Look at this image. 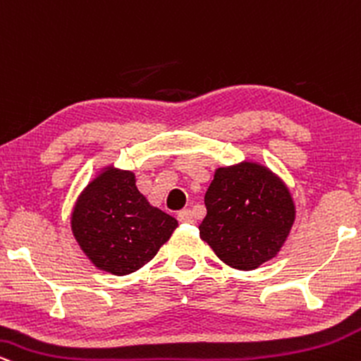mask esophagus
<instances>
[{"instance_id":"34e87169","label":"esophagus","mask_w":361,"mask_h":361,"mask_svg":"<svg viewBox=\"0 0 361 361\" xmlns=\"http://www.w3.org/2000/svg\"><path fill=\"white\" fill-rule=\"evenodd\" d=\"M177 219H179L180 223H192V214H190L189 209H182L177 213Z\"/></svg>"}]
</instances>
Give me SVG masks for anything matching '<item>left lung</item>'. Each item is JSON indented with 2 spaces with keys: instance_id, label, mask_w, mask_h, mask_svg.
I'll return each mask as SVG.
<instances>
[{
  "instance_id": "obj_1",
  "label": "left lung",
  "mask_w": 361,
  "mask_h": 361,
  "mask_svg": "<svg viewBox=\"0 0 361 361\" xmlns=\"http://www.w3.org/2000/svg\"><path fill=\"white\" fill-rule=\"evenodd\" d=\"M199 235L224 264L253 270L282 248L295 219L289 189L264 165L221 167L206 190Z\"/></svg>"
}]
</instances>
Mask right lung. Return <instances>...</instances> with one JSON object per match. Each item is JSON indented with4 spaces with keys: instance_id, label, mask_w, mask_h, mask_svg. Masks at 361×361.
I'll return each instance as SVG.
<instances>
[{
    "instance_id": "1",
    "label": "right lung",
    "mask_w": 361,
    "mask_h": 361,
    "mask_svg": "<svg viewBox=\"0 0 361 361\" xmlns=\"http://www.w3.org/2000/svg\"><path fill=\"white\" fill-rule=\"evenodd\" d=\"M71 224L79 247L97 269L126 275L157 255L177 219L148 204L133 172L108 167L79 196Z\"/></svg>"
}]
</instances>
